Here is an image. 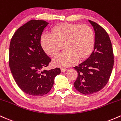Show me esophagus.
Listing matches in <instances>:
<instances>
[{
  "instance_id": "obj_1",
  "label": "esophagus",
  "mask_w": 121,
  "mask_h": 121,
  "mask_svg": "<svg viewBox=\"0 0 121 121\" xmlns=\"http://www.w3.org/2000/svg\"><path fill=\"white\" fill-rule=\"evenodd\" d=\"M66 70H67V69H66V68H61V72H66Z\"/></svg>"
}]
</instances>
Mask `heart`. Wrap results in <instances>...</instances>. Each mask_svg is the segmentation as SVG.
Here are the masks:
<instances>
[{
    "instance_id": "heart-1",
    "label": "heart",
    "mask_w": 121,
    "mask_h": 121,
    "mask_svg": "<svg viewBox=\"0 0 121 121\" xmlns=\"http://www.w3.org/2000/svg\"><path fill=\"white\" fill-rule=\"evenodd\" d=\"M40 43L48 55H57L64 43V51L53 60V64L59 67H68L82 60L91 54L94 45V35L87 25L62 23L55 26L51 34L43 33Z\"/></svg>"
}]
</instances>
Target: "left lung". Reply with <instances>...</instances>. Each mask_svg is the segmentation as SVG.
I'll list each match as a JSON object with an SVG mask.
<instances>
[{"label": "left lung", "instance_id": "1", "mask_svg": "<svg viewBox=\"0 0 121 121\" xmlns=\"http://www.w3.org/2000/svg\"><path fill=\"white\" fill-rule=\"evenodd\" d=\"M89 22L95 32L94 50L88 59L74 68L78 73L74 86L86 95L98 92L105 87L114 65L113 48L108 33L97 23Z\"/></svg>", "mask_w": 121, "mask_h": 121}]
</instances>
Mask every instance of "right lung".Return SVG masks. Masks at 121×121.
Masks as SVG:
<instances>
[{"instance_id":"obj_1","label":"right lung","mask_w":121,"mask_h":121,"mask_svg":"<svg viewBox=\"0 0 121 121\" xmlns=\"http://www.w3.org/2000/svg\"><path fill=\"white\" fill-rule=\"evenodd\" d=\"M48 24L44 20L29 21L15 32L9 45V65L12 76L20 89L30 95L48 93L56 76L61 73L58 68L44 69L51 60L41 47L40 39Z\"/></svg>"}]
</instances>
